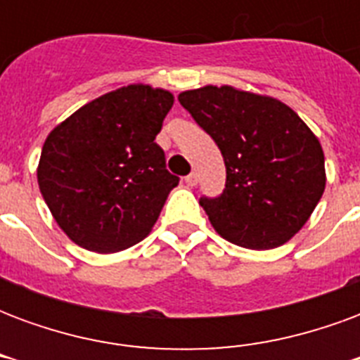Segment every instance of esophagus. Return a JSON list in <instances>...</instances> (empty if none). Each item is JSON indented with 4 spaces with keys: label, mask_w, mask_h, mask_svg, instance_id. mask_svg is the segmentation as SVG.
I'll use <instances>...</instances> for the list:
<instances>
[{
    "label": "esophagus",
    "mask_w": 360,
    "mask_h": 360,
    "mask_svg": "<svg viewBox=\"0 0 360 360\" xmlns=\"http://www.w3.org/2000/svg\"><path fill=\"white\" fill-rule=\"evenodd\" d=\"M185 183H187L188 187H195L196 183H198V175H196V173H191V175L185 177Z\"/></svg>",
    "instance_id": "obj_1"
}]
</instances>
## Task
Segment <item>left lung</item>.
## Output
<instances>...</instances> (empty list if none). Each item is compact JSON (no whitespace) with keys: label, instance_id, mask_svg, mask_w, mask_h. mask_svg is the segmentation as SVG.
Returning a JSON list of instances; mask_svg holds the SVG:
<instances>
[{"label":"left lung","instance_id":"obj_1","mask_svg":"<svg viewBox=\"0 0 360 360\" xmlns=\"http://www.w3.org/2000/svg\"><path fill=\"white\" fill-rule=\"evenodd\" d=\"M179 102L226 162L221 196L200 200L214 229L252 250L299 233L326 188L324 150L309 125L278 98L231 84L185 90Z\"/></svg>","mask_w":360,"mask_h":360}]
</instances>
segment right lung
<instances>
[{
    "label": "right lung",
    "instance_id": "right-lung-1",
    "mask_svg": "<svg viewBox=\"0 0 360 360\" xmlns=\"http://www.w3.org/2000/svg\"><path fill=\"white\" fill-rule=\"evenodd\" d=\"M175 98L127 84L71 113L44 142L38 185L63 233L86 250L119 252L152 231L173 187L162 131Z\"/></svg>",
    "mask_w": 360,
    "mask_h": 360
}]
</instances>
